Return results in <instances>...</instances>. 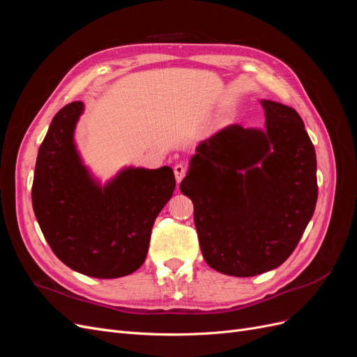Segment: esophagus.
<instances>
[{
    "label": "esophagus",
    "mask_w": 357,
    "mask_h": 357,
    "mask_svg": "<svg viewBox=\"0 0 357 357\" xmlns=\"http://www.w3.org/2000/svg\"><path fill=\"white\" fill-rule=\"evenodd\" d=\"M186 172H188V168H186L185 164H177V165L174 167V176H176L177 183H180L183 178H185Z\"/></svg>",
    "instance_id": "obj_1"
}]
</instances>
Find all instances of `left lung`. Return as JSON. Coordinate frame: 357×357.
<instances>
[{"label":"left lung","instance_id":"8db88e82","mask_svg":"<svg viewBox=\"0 0 357 357\" xmlns=\"http://www.w3.org/2000/svg\"><path fill=\"white\" fill-rule=\"evenodd\" d=\"M265 131L231 125L190 159L180 190L193 202L202 256L253 277L294 253L317 202L316 150L296 110L264 100Z\"/></svg>","mask_w":357,"mask_h":357}]
</instances>
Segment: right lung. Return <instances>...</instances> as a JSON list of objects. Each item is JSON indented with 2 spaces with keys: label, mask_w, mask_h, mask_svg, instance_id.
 Segmentation results:
<instances>
[{
  "label": "right lung",
  "mask_w": 357,
  "mask_h": 357,
  "mask_svg": "<svg viewBox=\"0 0 357 357\" xmlns=\"http://www.w3.org/2000/svg\"><path fill=\"white\" fill-rule=\"evenodd\" d=\"M83 110L74 101L53 117L36 162L32 207L59 261L89 277H123L146 261L153 223L176 189L174 171L125 168L100 186L74 144Z\"/></svg>",
  "instance_id": "add662e5"
}]
</instances>
